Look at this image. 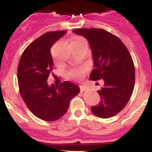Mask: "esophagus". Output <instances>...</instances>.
<instances>
[{"label":"esophagus","instance_id":"1","mask_svg":"<svg viewBox=\"0 0 152 152\" xmlns=\"http://www.w3.org/2000/svg\"><path fill=\"white\" fill-rule=\"evenodd\" d=\"M87 89V87L85 86H80V90H81V92H84L85 90H86Z\"/></svg>","mask_w":152,"mask_h":152}]
</instances>
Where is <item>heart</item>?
<instances>
[{
  "mask_svg": "<svg viewBox=\"0 0 152 152\" xmlns=\"http://www.w3.org/2000/svg\"><path fill=\"white\" fill-rule=\"evenodd\" d=\"M72 42H86V40L83 37H76ZM84 73L83 69H73V70H69L66 73V75L69 78H73V79H80L82 77Z\"/></svg>",
  "mask_w": 152,
  "mask_h": 152,
  "instance_id": "heart-1",
  "label": "heart"
}]
</instances>
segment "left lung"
Returning <instances> with one entry per match:
<instances>
[{"label": "left lung", "mask_w": 152, "mask_h": 152, "mask_svg": "<svg viewBox=\"0 0 152 152\" xmlns=\"http://www.w3.org/2000/svg\"><path fill=\"white\" fill-rule=\"evenodd\" d=\"M73 32L88 41L93 59L89 78L103 79L104 87L98 90L100 102L91 107L101 118L115 116L130 99L135 83V68L128 49L121 40L102 29H76Z\"/></svg>", "instance_id": "left-lung-1"}]
</instances>
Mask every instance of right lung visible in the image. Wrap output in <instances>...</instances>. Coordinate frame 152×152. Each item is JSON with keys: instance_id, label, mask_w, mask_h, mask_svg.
<instances>
[{"instance_id": "add662e5", "label": "right lung", "mask_w": 152, "mask_h": 152, "mask_svg": "<svg viewBox=\"0 0 152 152\" xmlns=\"http://www.w3.org/2000/svg\"><path fill=\"white\" fill-rule=\"evenodd\" d=\"M66 30L45 33L24 50L19 60L17 77L19 92L29 110L40 119L53 122L68 110L73 97L80 93L79 86L68 81L59 86L47 82L53 70L50 49Z\"/></svg>"}]
</instances>
